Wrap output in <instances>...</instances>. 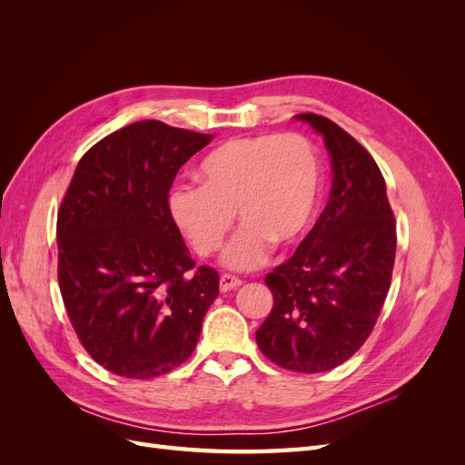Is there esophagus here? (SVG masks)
<instances>
[{
	"label": "esophagus",
	"instance_id": "1",
	"mask_svg": "<svg viewBox=\"0 0 465 465\" xmlns=\"http://www.w3.org/2000/svg\"><path fill=\"white\" fill-rule=\"evenodd\" d=\"M241 285H242V281L238 279V277H234V275H229V273L221 275V279H219V289H221V292H227V291H232V289H238Z\"/></svg>",
	"mask_w": 465,
	"mask_h": 465
}]
</instances>
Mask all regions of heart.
<instances>
[{
	"instance_id": "1",
	"label": "heart",
	"mask_w": 465,
	"mask_h": 465,
	"mask_svg": "<svg viewBox=\"0 0 465 465\" xmlns=\"http://www.w3.org/2000/svg\"><path fill=\"white\" fill-rule=\"evenodd\" d=\"M198 180L202 188L174 186L168 209L200 256L221 248L236 213L242 229L223 254V263L236 272L263 263L273 244L301 242L322 192L318 154L299 134L229 139L202 159Z\"/></svg>"
}]
</instances>
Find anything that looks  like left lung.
Instances as JSON below:
<instances>
[{
  "label": "left lung",
  "instance_id": "obj_1",
  "mask_svg": "<svg viewBox=\"0 0 465 465\" xmlns=\"http://www.w3.org/2000/svg\"><path fill=\"white\" fill-rule=\"evenodd\" d=\"M323 137L331 192L297 252L265 275L273 308L256 331L262 353L294 372H326L367 341L390 291L396 221L378 164L340 125L297 114Z\"/></svg>",
  "mask_w": 465,
  "mask_h": 465
}]
</instances>
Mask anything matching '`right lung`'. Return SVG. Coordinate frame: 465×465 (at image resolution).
<instances>
[{"label":"right lung","mask_w":465,"mask_h":465,"mask_svg":"<svg viewBox=\"0 0 465 465\" xmlns=\"http://www.w3.org/2000/svg\"><path fill=\"white\" fill-rule=\"evenodd\" d=\"M213 135L143 120L83 154L58 213V279L87 353L110 372L154 378L200 340L219 275L193 260L168 209L180 166Z\"/></svg>","instance_id":"right-lung-1"}]
</instances>
